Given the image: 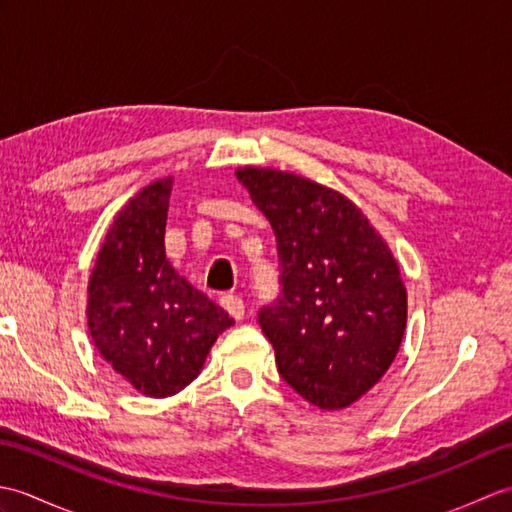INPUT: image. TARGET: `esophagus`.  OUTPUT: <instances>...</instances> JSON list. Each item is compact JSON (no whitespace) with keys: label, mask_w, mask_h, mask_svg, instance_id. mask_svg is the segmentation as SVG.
Segmentation results:
<instances>
[{"label":"esophagus","mask_w":512,"mask_h":512,"mask_svg":"<svg viewBox=\"0 0 512 512\" xmlns=\"http://www.w3.org/2000/svg\"><path fill=\"white\" fill-rule=\"evenodd\" d=\"M220 303H222V308L231 314L233 319H244V310H246V306H244V299L239 297V295H233V292H228V295H222L220 297Z\"/></svg>","instance_id":"34e87169"}]
</instances>
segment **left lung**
Instances as JSON below:
<instances>
[{
    "label": "left lung",
    "mask_w": 512,
    "mask_h": 512,
    "mask_svg": "<svg viewBox=\"0 0 512 512\" xmlns=\"http://www.w3.org/2000/svg\"><path fill=\"white\" fill-rule=\"evenodd\" d=\"M235 173L277 237L281 292L257 319L279 374L312 405L350 407L383 378L405 334L396 259L339 191L277 169Z\"/></svg>",
    "instance_id": "1"
}]
</instances>
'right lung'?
Returning a JSON list of instances; mask_svg holds the SVG:
<instances>
[{"label": "right lung", "mask_w": 512, "mask_h": 512, "mask_svg": "<svg viewBox=\"0 0 512 512\" xmlns=\"http://www.w3.org/2000/svg\"><path fill=\"white\" fill-rule=\"evenodd\" d=\"M171 178L129 200L105 235L88 286V328L101 356L145 396L198 378L217 334L235 323L165 255Z\"/></svg>", "instance_id": "obj_1"}]
</instances>
